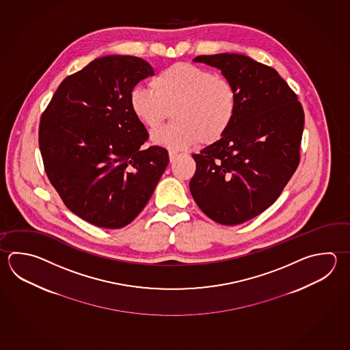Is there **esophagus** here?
I'll return each mask as SVG.
<instances>
[{"instance_id":"34e87169","label":"esophagus","mask_w":350,"mask_h":350,"mask_svg":"<svg viewBox=\"0 0 350 350\" xmlns=\"http://www.w3.org/2000/svg\"><path fill=\"white\" fill-rule=\"evenodd\" d=\"M168 154H170V161H171V162H174V161L178 159L179 156H180V153L174 151L168 152Z\"/></svg>"}]
</instances>
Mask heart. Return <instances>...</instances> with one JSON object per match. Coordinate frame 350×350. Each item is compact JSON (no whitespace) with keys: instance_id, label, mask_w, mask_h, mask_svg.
<instances>
[{"instance_id":"b5f03b06","label":"heart","mask_w":350,"mask_h":350,"mask_svg":"<svg viewBox=\"0 0 350 350\" xmlns=\"http://www.w3.org/2000/svg\"><path fill=\"white\" fill-rule=\"evenodd\" d=\"M135 86L130 109L150 130L159 127L172 110L173 122L152 133L156 145L185 150L213 144L230 129L238 110V95L230 80L191 63H176L150 81Z\"/></svg>"}]
</instances>
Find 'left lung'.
<instances>
[{"instance_id": "8db88e82", "label": "left lung", "mask_w": 350, "mask_h": 350, "mask_svg": "<svg viewBox=\"0 0 350 350\" xmlns=\"http://www.w3.org/2000/svg\"><path fill=\"white\" fill-rule=\"evenodd\" d=\"M230 80L238 110L221 139L193 154L191 196L223 225L258 217L276 202L299 165L304 112L296 92L273 68L243 54L199 55Z\"/></svg>"}]
</instances>
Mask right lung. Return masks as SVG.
I'll return each instance as SVG.
<instances>
[{
  "instance_id": "1",
  "label": "right lung",
  "mask_w": 350,
  "mask_h": 350,
  "mask_svg": "<svg viewBox=\"0 0 350 350\" xmlns=\"http://www.w3.org/2000/svg\"><path fill=\"white\" fill-rule=\"evenodd\" d=\"M153 75L146 60L106 55L66 77L40 122L46 177L66 208L105 229L130 224L151 198L170 162L148 139L129 96Z\"/></svg>"
}]
</instances>
